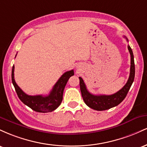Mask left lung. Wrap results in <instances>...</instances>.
Returning <instances> with one entry per match:
<instances>
[{
	"instance_id": "obj_1",
	"label": "left lung",
	"mask_w": 147,
	"mask_h": 147,
	"mask_svg": "<svg viewBox=\"0 0 147 147\" xmlns=\"http://www.w3.org/2000/svg\"><path fill=\"white\" fill-rule=\"evenodd\" d=\"M128 41L127 38L124 36ZM128 50L131 55V68H130V75L126 84L121 90L117 91L116 93L111 95H95L91 94L87 90L86 84L82 77H79V85L82 92V98L84 102L88 107L96 111H105L111 108L115 107L120 104L124 100L129 92L130 88L132 85L135 78V63L134 57L131 47L128 45Z\"/></svg>"
}]
</instances>
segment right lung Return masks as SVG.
<instances>
[{"label": "right lung", "mask_w": 147, "mask_h": 147, "mask_svg": "<svg viewBox=\"0 0 147 147\" xmlns=\"http://www.w3.org/2000/svg\"><path fill=\"white\" fill-rule=\"evenodd\" d=\"M14 65L11 70V81L18 98L23 104L33 111L38 113H48L55 111L59 106L63 99V90L69 78L74 75V70L65 72L55 84L50 94L47 96L28 95L16 84L14 80Z\"/></svg>", "instance_id": "1"}]
</instances>
